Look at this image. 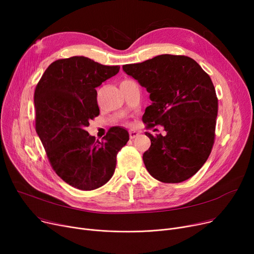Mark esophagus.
I'll list each match as a JSON object with an SVG mask.
<instances>
[{
    "label": "esophagus",
    "instance_id": "34e87169",
    "mask_svg": "<svg viewBox=\"0 0 254 254\" xmlns=\"http://www.w3.org/2000/svg\"><path fill=\"white\" fill-rule=\"evenodd\" d=\"M128 134H129V138H130V139H135L136 137H138L139 132L136 131V130H129Z\"/></svg>",
    "mask_w": 254,
    "mask_h": 254
}]
</instances>
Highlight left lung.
Here are the masks:
<instances>
[{"label":"left lung","instance_id":"obj_1","mask_svg":"<svg viewBox=\"0 0 254 254\" xmlns=\"http://www.w3.org/2000/svg\"><path fill=\"white\" fill-rule=\"evenodd\" d=\"M150 93L142 117L147 128L162 126L166 136L149 137L143 154L149 174L165 183L192 177L208 159L215 138L218 100L210 76L194 60L162 55L123 65Z\"/></svg>","mask_w":254,"mask_h":254}]
</instances>
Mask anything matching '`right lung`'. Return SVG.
I'll list each match as a JSON object with an SVG mask.
<instances>
[{
	"mask_svg": "<svg viewBox=\"0 0 254 254\" xmlns=\"http://www.w3.org/2000/svg\"><path fill=\"white\" fill-rule=\"evenodd\" d=\"M119 68L85 57L58 60L36 86V131L52 169L75 189L93 190L108 182L117 153L128 141L127 130L119 127L101 142L85 129L100 114L96 88Z\"/></svg>",
	"mask_w": 254,
	"mask_h": 254,
	"instance_id": "1",
	"label": "right lung"
}]
</instances>
